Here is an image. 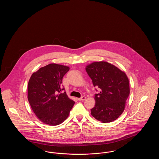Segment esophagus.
<instances>
[{
    "mask_svg": "<svg viewBox=\"0 0 159 159\" xmlns=\"http://www.w3.org/2000/svg\"><path fill=\"white\" fill-rule=\"evenodd\" d=\"M86 99V97H82L81 98H78V100L79 101H84V100H85Z\"/></svg>",
    "mask_w": 159,
    "mask_h": 159,
    "instance_id": "34e87169",
    "label": "esophagus"
}]
</instances>
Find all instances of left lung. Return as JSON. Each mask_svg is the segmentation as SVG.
Here are the masks:
<instances>
[{"instance_id":"obj_1","label":"left lung","mask_w":159,"mask_h":159,"mask_svg":"<svg viewBox=\"0 0 159 159\" xmlns=\"http://www.w3.org/2000/svg\"><path fill=\"white\" fill-rule=\"evenodd\" d=\"M85 69L93 86L101 89L95 95L91 115L102 123L116 120L124 111L129 95L128 76L113 64L102 61L92 62Z\"/></svg>"}]
</instances>
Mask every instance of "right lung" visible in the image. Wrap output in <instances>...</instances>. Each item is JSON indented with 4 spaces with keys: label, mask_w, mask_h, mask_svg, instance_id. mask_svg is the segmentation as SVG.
<instances>
[{
    "label": "right lung",
    "mask_w": 159,
    "mask_h": 159,
    "mask_svg": "<svg viewBox=\"0 0 159 159\" xmlns=\"http://www.w3.org/2000/svg\"><path fill=\"white\" fill-rule=\"evenodd\" d=\"M70 70L68 66L49 64L31 76L28 83V100L39 120L56 126L67 119L75 102L61 93L62 78Z\"/></svg>",
    "instance_id": "right-lung-1"
}]
</instances>
